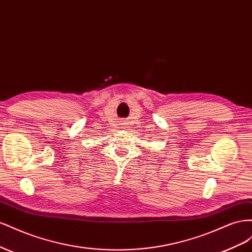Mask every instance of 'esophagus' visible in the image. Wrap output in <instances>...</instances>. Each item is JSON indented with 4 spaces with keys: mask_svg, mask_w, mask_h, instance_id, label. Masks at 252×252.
Segmentation results:
<instances>
[{
    "mask_svg": "<svg viewBox=\"0 0 252 252\" xmlns=\"http://www.w3.org/2000/svg\"><path fill=\"white\" fill-rule=\"evenodd\" d=\"M120 125H121V128L125 129V128H126V126H127V123H125V122H122V123H121Z\"/></svg>",
    "mask_w": 252,
    "mask_h": 252,
    "instance_id": "1",
    "label": "esophagus"
}]
</instances>
